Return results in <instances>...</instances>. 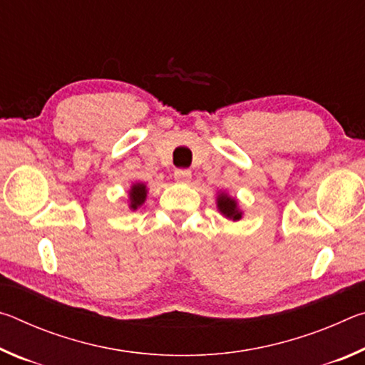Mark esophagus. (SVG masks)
Segmentation results:
<instances>
[{
	"label": "esophagus",
	"instance_id": "obj_1",
	"mask_svg": "<svg viewBox=\"0 0 365 365\" xmlns=\"http://www.w3.org/2000/svg\"><path fill=\"white\" fill-rule=\"evenodd\" d=\"M174 177H175V180H177V182H180V183H187V182H190V178H191V172H190V170L178 169V170H175V172H174Z\"/></svg>",
	"mask_w": 365,
	"mask_h": 365
}]
</instances>
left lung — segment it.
Instances as JSON below:
<instances>
[{"instance_id":"8db88e82","label":"left lung","mask_w":365,"mask_h":365,"mask_svg":"<svg viewBox=\"0 0 365 365\" xmlns=\"http://www.w3.org/2000/svg\"><path fill=\"white\" fill-rule=\"evenodd\" d=\"M215 205H217V211L228 220L237 222L243 217V211L238 205L237 197L230 196L225 191H219L217 197H215Z\"/></svg>"}]
</instances>
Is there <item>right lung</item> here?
I'll return each mask as SVG.
<instances>
[{
    "label": "right lung",
    "instance_id": "add662e5",
    "mask_svg": "<svg viewBox=\"0 0 365 365\" xmlns=\"http://www.w3.org/2000/svg\"><path fill=\"white\" fill-rule=\"evenodd\" d=\"M148 196V188L145 183H133L130 190H128V209L130 211H137L140 206L145 205Z\"/></svg>",
    "mask_w": 365,
    "mask_h": 365
}]
</instances>
